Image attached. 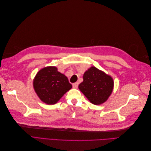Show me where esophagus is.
I'll list each match as a JSON object with an SVG mask.
<instances>
[{
	"instance_id": "obj_1",
	"label": "esophagus",
	"mask_w": 151,
	"mask_h": 151,
	"mask_svg": "<svg viewBox=\"0 0 151 151\" xmlns=\"http://www.w3.org/2000/svg\"><path fill=\"white\" fill-rule=\"evenodd\" d=\"M78 85H79V83H78V82H77V83H75L73 84L72 86L74 89H77V87H78Z\"/></svg>"
}]
</instances>
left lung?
<instances>
[{"mask_svg": "<svg viewBox=\"0 0 151 151\" xmlns=\"http://www.w3.org/2000/svg\"><path fill=\"white\" fill-rule=\"evenodd\" d=\"M114 87L112 77L95 67H91L83 75V82L79 89L89 101L99 105L106 102Z\"/></svg>", "mask_w": 151, "mask_h": 151, "instance_id": "obj_1", "label": "left lung"}]
</instances>
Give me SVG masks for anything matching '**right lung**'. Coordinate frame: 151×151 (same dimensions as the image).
<instances>
[{
    "label": "right lung",
    "mask_w": 151,
    "mask_h": 151,
    "mask_svg": "<svg viewBox=\"0 0 151 151\" xmlns=\"http://www.w3.org/2000/svg\"><path fill=\"white\" fill-rule=\"evenodd\" d=\"M33 84L41 101L47 104L57 103L72 88L67 77L55 66L40 69L35 77Z\"/></svg>",
    "instance_id": "obj_1"
}]
</instances>
